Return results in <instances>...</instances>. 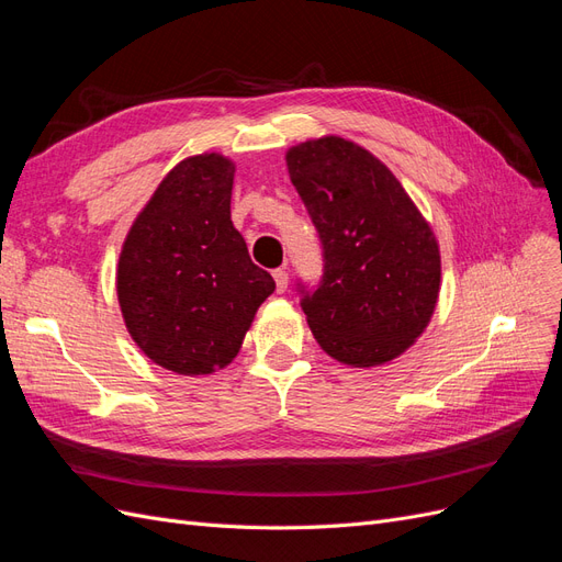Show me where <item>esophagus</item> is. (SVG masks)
Segmentation results:
<instances>
[{"label": "esophagus", "instance_id": "1", "mask_svg": "<svg viewBox=\"0 0 562 562\" xmlns=\"http://www.w3.org/2000/svg\"><path fill=\"white\" fill-rule=\"evenodd\" d=\"M274 281H277V293H285L288 271L285 269H274Z\"/></svg>", "mask_w": 562, "mask_h": 562}]
</instances>
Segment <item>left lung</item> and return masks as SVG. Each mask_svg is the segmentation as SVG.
<instances>
[{"instance_id": "left-lung-1", "label": "left lung", "mask_w": 562, "mask_h": 562, "mask_svg": "<svg viewBox=\"0 0 562 562\" xmlns=\"http://www.w3.org/2000/svg\"><path fill=\"white\" fill-rule=\"evenodd\" d=\"M288 173L323 246L316 291L302 312L335 361H394L429 326L440 291V250L396 176L368 149L326 135L285 155Z\"/></svg>"}]
</instances>
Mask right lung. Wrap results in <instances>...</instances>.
I'll list each match as a JSON object with an SVG mask.
<instances>
[{
  "label": "right lung",
  "mask_w": 562,
  "mask_h": 562,
  "mask_svg": "<svg viewBox=\"0 0 562 562\" xmlns=\"http://www.w3.org/2000/svg\"><path fill=\"white\" fill-rule=\"evenodd\" d=\"M234 164L215 151L182 159L131 225L116 297L133 342L178 375H211L239 353L274 293L232 225Z\"/></svg>",
  "instance_id": "1"
}]
</instances>
